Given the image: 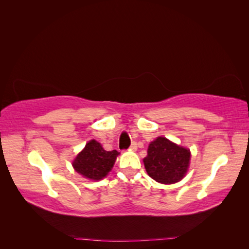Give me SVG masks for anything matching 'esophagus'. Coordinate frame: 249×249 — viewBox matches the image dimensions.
<instances>
[{"mask_svg": "<svg viewBox=\"0 0 249 249\" xmlns=\"http://www.w3.org/2000/svg\"><path fill=\"white\" fill-rule=\"evenodd\" d=\"M130 150H132V152H136V150H137V144H136V142H133V143H132V145L130 146Z\"/></svg>", "mask_w": 249, "mask_h": 249, "instance_id": "34e87169", "label": "esophagus"}]
</instances>
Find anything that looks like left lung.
I'll list each match as a JSON object with an SVG mask.
<instances>
[{
    "mask_svg": "<svg viewBox=\"0 0 249 249\" xmlns=\"http://www.w3.org/2000/svg\"><path fill=\"white\" fill-rule=\"evenodd\" d=\"M191 152L169 139L159 136L148 144L143 159L147 175L156 182L171 185L182 180L190 167Z\"/></svg>",
    "mask_w": 249,
    "mask_h": 249,
    "instance_id": "obj_1",
    "label": "left lung"
}]
</instances>
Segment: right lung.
<instances>
[{
	"label": "right lung",
	"instance_id": "right-lung-1",
	"mask_svg": "<svg viewBox=\"0 0 249 249\" xmlns=\"http://www.w3.org/2000/svg\"><path fill=\"white\" fill-rule=\"evenodd\" d=\"M119 155L115 149L108 152L99 141L91 139L74 157L71 165L83 178L97 182L109 175Z\"/></svg>",
	"mask_w": 249,
	"mask_h": 249
}]
</instances>
